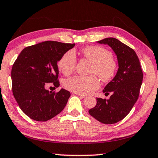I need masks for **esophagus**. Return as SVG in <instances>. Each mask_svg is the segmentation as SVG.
I'll return each mask as SVG.
<instances>
[{
  "label": "esophagus",
  "mask_w": 158,
  "mask_h": 158,
  "mask_svg": "<svg viewBox=\"0 0 158 158\" xmlns=\"http://www.w3.org/2000/svg\"><path fill=\"white\" fill-rule=\"evenodd\" d=\"M76 94L77 95H79L80 98H86V95H82V94H79V93H76Z\"/></svg>",
  "instance_id": "obj_1"
}]
</instances>
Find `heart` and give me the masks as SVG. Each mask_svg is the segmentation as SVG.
<instances>
[{"mask_svg": "<svg viewBox=\"0 0 158 158\" xmlns=\"http://www.w3.org/2000/svg\"><path fill=\"white\" fill-rule=\"evenodd\" d=\"M84 56L93 63L91 73L97 74L103 81L114 78L118 64L113 54L108 49L100 46H92L82 50ZM77 65V57L73 50L64 53L58 62V68L65 75L72 74ZM63 85L66 89L79 94H90L100 87V81L95 75L89 77L74 76L65 79Z\"/></svg>", "mask_w": 158, "mask_h": 158, "instance_id": "obj_1", "label": "heart"}]
</instances>
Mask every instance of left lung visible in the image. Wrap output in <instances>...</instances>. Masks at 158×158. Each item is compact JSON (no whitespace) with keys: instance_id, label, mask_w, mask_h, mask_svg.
Masks as SVG:
<instances>
[{"instance_id":"1","label":"left lung","mask_w":158,"mask_h":158,"mask_svg":"<svg viewBox=\"0 0 158 158\" xmlns=\"http://www.w3.org/2000/svg\"><path fill=\"white\" fill-rule=\"evenodd\" d=\"M98 42L112 48L117 56L119 68L116 75L103 90L105 94L112 93L110 98H97V104L90 109L89 114L104 124H114L123 119L137 101L143 72L137 53L132 48L114 37Z\"/></svg>"}]
</instances>
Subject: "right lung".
Returning <instances> with one entry per match:
<instances>
[{
  "label": "right lung",
  "instance_id": "obj_1",
  "mask_svg": "<svg viewBox=\"0 0 158 158\" xmlns=\"http://www.w3.org/2000/svg\"><path fill=\"white\" fill-rule=\"evenodd\" d=\"M74 45L45 41L24 48L15 61L11 72L13 95L31 119L47 121L65 108L70 93L63 89L52 92L45 87L59 86L57 63Z\"/></svg>",
  "mask_w": 158,
  "mask_h": 158
}]
</instances>
